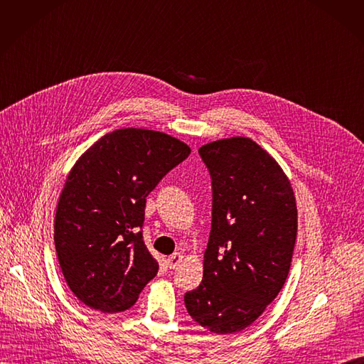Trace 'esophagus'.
I'll use <instances>...</instances> for the list:
<instances>
[{
	"label": "esophagus",
	"mask_w": 364,
	"mask_h": 364,
	"mask_svg": "<svg viewBox=\"0 0 364 364\" xmlns=\"http://www.w3.org/2000/svg\"><path fill=\"white\" fill-rule=\"evenodd\" d=\"M181 262H183V255L181 253H174L173 256H169L166 259V264H168L169 269H176Z\"/></svg>",
	"instance_id": "1"
}]
</instances>
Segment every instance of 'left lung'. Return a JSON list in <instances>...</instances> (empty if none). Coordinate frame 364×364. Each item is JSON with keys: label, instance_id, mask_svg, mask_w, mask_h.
<instances>
[{"label": "left lung", "instance_id": "8db88e82", "mask_svg": "<svg viewBox=\"0 0 364 364\" xmlns=\"http://www.w3.org/2000/svg\"><path fill=\"white\" fill-rule=\"evenodd\" d=\"M212 227L200 285L186 293L190 316L218 335L250 326L281 291L297 237V205L278 162L249 137L205 144Z\"/></svg>", "mask_w": 364, "mask_h": 364}]
</instances>
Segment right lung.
I'll return each mask as SVG.
<instances>
[{"label":"right lung","mask_w":364,"mask_h":364,"mask_svg":"<svg viewBox=\"0 0 364 364\" xmlns=\"http://www.w3.org/2000/svg\"><path fill=\"white\" fill-rule=\"evenodd\" d=\"M181 140L154 130L102 136L71 168L60 195L54 241L67 285L90 309H130L159 264L141 227L149 193L190 155Z\"/></svg>","instance_id":"1"}]
</instances>
